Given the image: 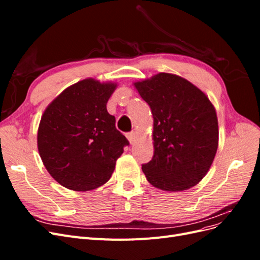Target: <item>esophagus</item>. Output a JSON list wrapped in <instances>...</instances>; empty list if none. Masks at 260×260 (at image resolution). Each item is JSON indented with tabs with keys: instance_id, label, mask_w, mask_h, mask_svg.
<instances>
[{
	"instance_id": "34e87169",
	"label": "esophagus",
	"mask_w": 260,
	"mask_h": 260,
	"mask_svg": "<svg viewBox=\"0 0 260 260\" xmlns=\"http://www.w3.org/2000/svg\"><path fill=\"white\" fill-rule=\"evenodd\" d=\"M137 133L135 132V131H132V132H129L128 135H127V138H128V140H129V142H130V144H133L137 141Z\"/></svg>"
}]
</instances>
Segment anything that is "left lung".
I'll use <instances>...</instances> for the list:
<instances>
[{
  "instance_id": "1",
  "label": "left lung",
  "mask_w": 260,
  "mask_h": 260,
  "mask_svg": "<svg viewBox=\"0 0 260 260\" xmlns=\"http://www.w3.org/2000/svg\"><path fill=\"white\" fill-rule=\"evenodd\" d=\"M154 118V156L142 165L152 185L178 192L206 176L218 148V119L206 94L179 76L160 73L135 82Z\"/></svg>"
}]
</instances>
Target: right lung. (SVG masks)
Listing matches in <instances>:
<instances>
[{
    "label": "right lung",
    "instance_id": "1",
    "mask_svg": "<svg viewBox=\"0 0 260 260\" xmlns=\"http://www.w3.org/2000/svg\"><path fill=\"white\" fill-rule=\"evenodd\" d=\"M117 84L89 78L68 86L44 111L38 149L49 174L73 191H90L112 177L129 141L106 104Z\"/></svg>",
    "mask_w": 260,
    "mask_h": 260
}]
</instances>
